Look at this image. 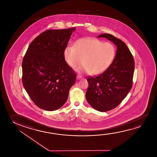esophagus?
Returning <instances> with one entry per match:
<instances>
[{
  "instance_id": "34e87169",
  "label": "esophagus",
  "mask_w": 157,
  "mask_h": 157,
  "mask_svg": "<svg viewBox=\"0 0 157 157\" xmlns=\"http://www.w3.org/2000/svg\"><path fill=\"white\" fill-rule=\"evenodd\" d=\"M77 79H81V78H82V77L80 76V75H77Z\"/></svg>"
}]
</instances>
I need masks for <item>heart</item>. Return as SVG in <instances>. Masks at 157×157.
Instances as JSON below:
<instances>
[{
    "instance_id": "1",
    "label": "heart",
    "mask_w": 157,
    "mask_h": 157,
    "mask_svg": "<svg viewBox=\"0 0 157 157\" xmlns=\"http://www.w3.org/2000/svg\"><path fill=\"white\" fill-rule=\"evenodd\" d=\"M116 48L109 42L101 41L94 38L79 39L73 45L67 46L64 51V59L72 68L83 65L79 72L102 74L108 69L116 56Z\"/></svg>"
}]
</instances>
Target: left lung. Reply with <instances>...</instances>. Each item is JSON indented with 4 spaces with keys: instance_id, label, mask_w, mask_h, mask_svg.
<instances>
[{
    "instance_id": "obj_1",
    "label": "left lung",
    "mask_w": 157,
    "mask_h": 157,
    "mask_svg": "<svg viewBox=\"0 0 157 157\" xmlns=\"http://www.w3.org/2000/svg\"><path fill=\"white\" fill-rule=\"evenodd\" d=\"M117 46L116 57L105 72L96 77L88 76L89 83L85 97L88 103L102 112L117 107L131 90L133 82L135 62L125 43L110 34H102Z\"/></svg>"
}]
</instances>
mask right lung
Segmentation results:
<instances>
[{
  "label": "right lung",
  "mask_w": 157,
  "mask_h": 157,
  "mask_svg": "<svg viewBox=\"0 0 157 157\" xmlns=\"http://www.w3.org/2000/svg\"><path fill=\"white\" fill-rule=\"evenodd\" d=\"M75 30L72 27L44 31L31 43L23 57V86L34 104L44 110L61 108L76 80L75 71L64 57Z\"/></svg>",
  "instance_id": "add662e5"
}]
</instances>
